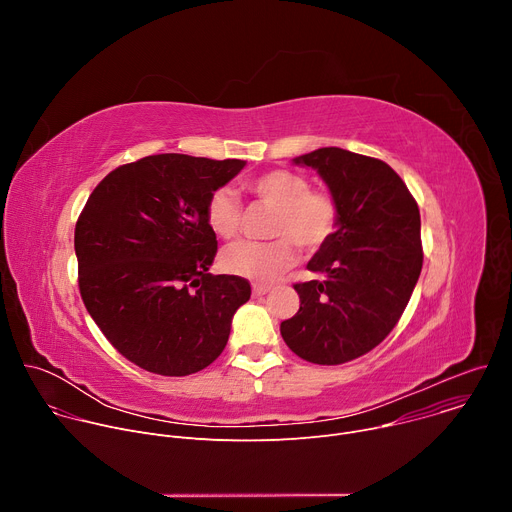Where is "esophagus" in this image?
Returning <instances> with one entry per match:
<instances>
[{
    "instance_id": "34e87169",
    "label": "esophagus",
    "mask_w": 512,
    "mask_h": 512,
    "mask_svg": "<svg viewBox=\"0 0 512 512\" xmlns=\"http://www.w3.org/2000/svg\"><path fill=\"white\" fill-rule=\"evenodd\" d=\"M271 291V285H253V296L255 298H261V296H265V294H269Z\"/></svg>"
}]
</instances>
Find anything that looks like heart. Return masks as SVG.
<instances>
[{
  "label": "heart",
  "instance_id": "b5f03b06",
  "mask_svg": "<svg viewBox=\"0 0 512 512\" xmlns=\"http://www.w3.org/2000/svg\"><path fill=\"white\" fill-rule=\"evenodd\" d=\"M247 190L275 208L265 243L239 241L223 253V267L255 283H273L306 251L322 249L338 227V204L324 190H310L306 176L271 170L247 182ZM206 223L216 237L233 239L241 227V202L231 188H218L206 202Z\"/></svg>",
  "mask_w": 512,
  "mask_h": 512
}]
</instances>
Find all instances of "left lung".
Instances as JSON below:
<instances>
[{
  "instance_id": "1",
  "label": "left lung",
  "mask_w": 512,
  "mask_h": 512,
  "mask_svg": "<svg viewBox=\"0 0 512 512\" xmlns=\"http://www.w3.org/2000/svg\"><path fill=\"white\" fill-rule=\"evenodd\" d=\"M294 162L326 182L338 227L308 263L322 279L294 285L300 310L279 330L300 358L342 364L381 344L409 304L423 265L419 208L377 158L320 148Z\"/></svg>"
}]
</instances>
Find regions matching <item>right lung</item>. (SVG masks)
I'll list each match as a JSON object with an SVG mask.
<instances>
[{
  "label": "right lung",
  "instance_id": "1",
  "mask_svg": "<svg viewBox=\"0 0 512 512\" xmlns=\"http://www.w3.org/2000/svg\"><path fill=\"white\" fill-rule=\"evenodd\" d=\"M243 168V160L148 156L115 168L89 196L75 229L81 298L137 367L186 377L225 350L251 285L208 273L216 235L206 202Z\"/></svg>",
  "mask_w": 512,
  "mask_h": 512
}]
</instances>
